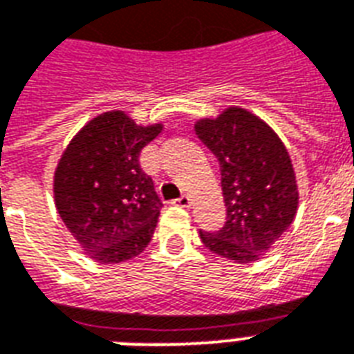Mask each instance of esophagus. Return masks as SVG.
<instances>
[{"label": "esophagus", "instance_id": "34e87169", "mask_svg": "<svg viewBox=\"0 0 354 354\" xmlns=\"http://www.w3.org/2000/svg\"><path fill=\"white\" fill-rule=\"evenodd\" d=\"M172 204L174 206H180V207H189L191 206V198H189L187 195L180 196V198H176V201H172Z\"/></svg>", "mask_w": 354, "mask_h": 354}]
</instances>
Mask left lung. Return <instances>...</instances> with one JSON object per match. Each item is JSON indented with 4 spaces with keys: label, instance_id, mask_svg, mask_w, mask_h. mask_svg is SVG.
I'll list each match as a JSON object with an SVG mask.
<instances>
[{
    "label": "left lung",
    "instance_id": "obj_1",
    "mask_svg": "<svg viewBox=\"0 0 354 354\" xmlns=\"http://www.w3.org/2000/svg\"><path fill=\"white\" fill-rule=\"evenodd\" d=\"M219 159L226 223L219 232L201 230L207 249L226 260L250 263L269 252L295 219V171L284 142L254 113L232 105L215 118L195 122Z\"/></svg>",
    "mask_w": 354,
    "mask_h": 354
}]
</instances>
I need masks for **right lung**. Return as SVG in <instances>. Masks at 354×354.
<instances>
[{
  "label": "right lung",
  "mask_w": 354,
  "mask_h": 354,
  "mask_svg": "<svg viewBox=\"0 0 354 354\" xmlns=\"http://www.w3.org/2000/svg\"><path fill=\"white\" fill-rule=\"evenodd\" d=\"M163 124H135L126 111L100 113L72 137L53 174V198L81 250L98 263H120L147 249L161 201L139 165Z\"/></svg>",
  "instance_id": "1"
}]
</instances>
